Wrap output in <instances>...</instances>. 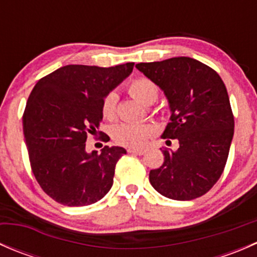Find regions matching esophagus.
<instances>
[{"label":"esophagus","instance_id":"obj_1","mask_svg":"<svg viewBox=\"0 0 257 257\" xmlns=\"http://www.w3.org/2000/svg\"><path fill=\"white\" fill-rule=\"evenodd\" d=\"M128 153H133V154L137 155H143L145 153V149H142V148H129Z\"/></svg>","mask_w":257,"mask_h":257}]
</instances>
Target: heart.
Returning a JSON list of instances; mask_svg holds the SVG:
<instances>
[{
	"label": "heart",
	"mask_w": 257,
	"mask_h": 257,
	"mask_svg": "<svg viewBox=\"0 0 257 257\" xmlns=\"http://www.w3.org/2000/svg\"><path fill=\"white\" fill-rule=\"evenodd\" d=\"M128 93L144 105H152L159 95L157 83L147 77H139L132 80L126 87ZM118 95L109 92L102 102V114L108 120H113L116 114ZM112 138L116 144L123 147H142L153 136L154 129L149 124L119 123L112 128Z\"/></svg>",
	"instance_id": "heart-1"
}]
</instances>
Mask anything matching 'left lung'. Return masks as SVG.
<instances>
[{
    "mask_svg": "<svg viewBox=\"0 0 257 257\" xmlns=\"http://www.w3.org/2000/svg\"><path fill=\"white\" fill-rule=\"evenodd\" d=\"M136 67L159 85L169 102L170 123L162 137L179 142L175 152L163 150L164 162L150 170V184L173 200L204 195L221 177L234 137V114L224 82L214 69L190 57Z\"/></svg>",
    "mask_w": 257,
    "mask_h": 257,
    "instance_id": "left-lung-1",
    "label": "left lung"
}]
</instances>
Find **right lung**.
Masks as SVG:
<instances>
[{"mask_svg":"<svg viewBox=\"0 0 257 257\" xmlns=\"http://www.w3.org/2000/svg\"><path fill=\"white\" fill-rule=\"evenodd\" d=\"M133 67L69 64L41 78L31 92L22 118L31 169L57 203L90 205L112 188L115 164L126 150L105 145L100 154H89L85 141L99 128L104 97ZM108 139L105 134L102 141Z\"/></svg>","mask_w":257,"mask_h":257,"instance_id":"add662e5","label":"right lung"}]
</instances>
